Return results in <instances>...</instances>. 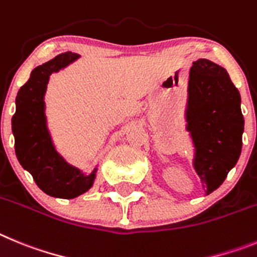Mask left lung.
<instances>
[{"instance_id":"obj_1","label":"left lung","mask_w":257,"mask_h":257,"mask_svg":"<svg viewBox=\"0 0 257 257\" xmlns=\"http://www.w3.org/2000/svg\"><path fill=\"white\" fill-rule=\"evenodd\" d=\"M184 117L192 166L207 196L221 186L242 151L241 94L223 66L207 59L193 61Z\"/></svg>"}]
</instances>
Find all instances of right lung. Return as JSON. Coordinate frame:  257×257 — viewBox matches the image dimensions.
<instances>
[{
    "label": "right lung",
    "instance_id": "right-lung-1",
    "mask_svg": "<svg viewBox=\"0 0 257 257\" xmlns=\"http://www.w3.org/2000/svg\"><path fill=\"white\" fill-rule=\"evenodd\" d=\"M74 52L59 55L32 70L29 80L18 92L16 111L11 119L15 154L20 165L32 174L37 186L48 196L75 198L93 187L98 165L84 173L57 151L46 116L45 96L51 74L64 70L79 59Z\"/></svg>",
    "mask_w": 257,
    "mask_h": 257
}]
</instances>
